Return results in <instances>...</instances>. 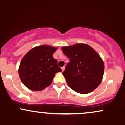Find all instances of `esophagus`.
I'll return each mask as SVG.
<instances>
[{"label":"esophagus","instance_id":"34e87169","mask_svg":"<svg viewBox=\"0 0 125 125\" xmlns=\"http://www.w3.org/2000/svg\"><path fill=\"white\" fill-rule=\"evenodd\" d=\"M64 70H65V67H62V68H61V70H62V71H64Z\"/></svg>","mask_w":125,"mask_h":125}]
</instances>
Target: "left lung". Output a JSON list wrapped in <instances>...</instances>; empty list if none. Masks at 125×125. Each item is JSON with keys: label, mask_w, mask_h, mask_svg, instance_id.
<instances>
[{"label": "left lung", "mask_w": 125, "mask_h": 125, "mask_svg": "<svg viewBox=\"0 0 125 125\" xmlns=\"http://www.w3.org/2000/svg\"><path fill=\"white\" fill-rule=\"evenodd\" d=\"M70 58L62 73L68 85L75 92L89 93L102 82L104 65L98 53L89 45L77 44L62 47Z\"/></svg>", "instance_id": "8db88e82"}]
</instances>
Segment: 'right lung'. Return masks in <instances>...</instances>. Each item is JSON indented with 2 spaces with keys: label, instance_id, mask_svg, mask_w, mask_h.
Returning a JSON list of instances; mask_svg holds the SVG:
<instances>
[{
  "label": "right lung",
  "instance_id": "obj_1",
  "mask_svg": "<svg viewBox=\"0 0 125 125\" xmlns=\"http://www.w3.org/2000/svg\"><path fill=\"white\" fill-rule=\"evenodd\" d=\"M57 48L43 45L31 50L21 60L18 73L29 89L41 91L52 83L55 74L61 72L53 54Z\"/></svg>",
  "mask_w": 125,
  "mask_h": 125
}]
</instances>
